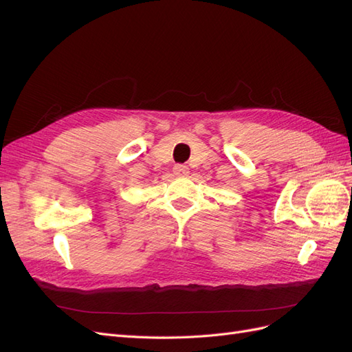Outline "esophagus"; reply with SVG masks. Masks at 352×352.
<instances>
[{
    "label": "esophagus",
    "instance_id": "1",
    "mask_svg": "<svg viewBox=\"0 0 352 352\" xmlns=\"http://www.w3.org/2000/svg\"><path fill=\"white\" fill-rule=\"evenodd\" d=\"M173 173L176 176H186L189 173V168H188V166H184V164H176L173 167Z\"/></svg>",
    "mask_w": 352,
    "mask_h": 352
}]
</instances>
